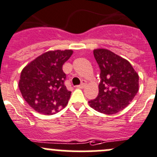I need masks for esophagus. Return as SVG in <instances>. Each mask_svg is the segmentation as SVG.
<instances>
[{"instance_id": "1", "label": "esophagus", "mask_w": 157, "mask_h": 157, "mask_svg": "<svg viewBox=\"0 0 157 157\" xmlns=\"http://www.w3.org/2000/svg\"><path fill=\"white\" fill-rule=\"evenodd\" d=\"M86 82L85 81V80H82L81 84H80V85H78V86H77V87L82 89V88H83L85 86H86Z\"/></svg>"}]
</instances>
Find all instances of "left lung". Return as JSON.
Masks as SVG:
<instances>
[{
  "label": "left lung",
  "mask_w": 157,
  "mask_h": 157,
  "mask_svg": "<svg viewBox=\"0 0 157 157\" xmlns=\"http://www.w3.org/2000/svg\"><path fill=\"white\" fill-rule=\"evenodd\" d=\"M94 55L100 69L97 98L90 107L102 113L115 114L127 107L139 90V76L128 60L106 49H96Z\"/></svg>",
  "instance_id": "obj_1"
}]
</instances>
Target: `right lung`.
I'll list each match as a JSON object with an SVG mask.
<instances>
[{
  "label": "right lung",
  "mask_w": 157,
  "mask_h": 157,
  "mask_svg": "<svg viewBox=\"0 0 157 157\" xmlns=\"http://www.w3.org/2000/svg\"><path fill=\"white\" fill-rule=\"evenodd\" d=\"M73 51H52L41 54L22 70L19 89L23 98L36 112L52 115L64 108L71 92L64 85L63 63Z\"/></svg>",
  "instance_id": "right-lung-1"
}]
</instances>
